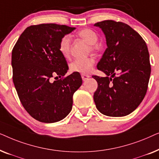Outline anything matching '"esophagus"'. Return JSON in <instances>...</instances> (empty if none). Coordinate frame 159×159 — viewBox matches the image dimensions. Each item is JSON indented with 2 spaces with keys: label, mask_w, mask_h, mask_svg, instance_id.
<instances>
[{
  "label": "esophagus",
  "mask_w": 159,
  "mask_h": 159,
  "mask_svg": "<svg viewBox=\"0 0 159 159\" xmlns=\"http://www.w3.org/2000/svg\"><path fill=\"white\" fill-rule=\"evenodd\" d=\"M82 80L83 81H85L86 80H88L89 77H90V76H89L88 75H85V74H82Z\"/></svg>",
  "instance_id": "1"
}]
</instances>
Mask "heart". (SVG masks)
Masks as SVG:
<instances>
[{
	"label": "heart",
	"instance_id": "1",
	"mask_svg": "<svg viewBox=\"0 0 159 159\" xmlns=\"http://www.w3.org/2000/svg\"><path fill=\"white\" fill-rule=\"evenodd\" d=\"M78 37L89 44L88 50L90 51H95L97 45L95 43L98 40V35L94 30L90 28H84L77 32ZM58 51L65 58H68L70 55L71 39L69 35L63 36L58 44ZM95 64V59L93 57L84 58H75L69 65L70 70L73 72L81 74H88L92 71Z\"/></svg>",
	"mask_w": 159,
	"mask_h": 159
}]
</instances>
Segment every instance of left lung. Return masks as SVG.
I'll return each mask as SVG.
<instances>
[{
	"label": "left lung",
	"instance_id": "1",
	"mask_svg": "<svg viewBox=\"0 0 159 159\" xmlns=\"http://www.w3.org/2000/svg\"><path fill=\"white\" fill-rule=\"evenodd\" d=\"M95 26L103 32L107 44L97 64L107 76H93L98 82L95 106L106 116H127L138 107L147 92L151 71L147 45L125 23L105 20Z\"/></svg>",
	"mask_w": 159,
	"mask_h": 159
}]
</instances>
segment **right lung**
<instances>
[{
    "mask_svg": "<svg viewBox=\"0 0 159 159\" xmlns=\"http://www.w3.org/2000/svg\"><path fill=\"white\" fill-rule=\"evenodd\" d=\"M74 30L56 24L30 26L12 50L13 82L19 100L28 114L41 122L64 119L72 108L74 93L82 83L79 72L64 77L69 66L58 51L62 37ZM56 75L61 79L51 82Z\"/></svg>",
    "mask_w": 159,
    "mask_h": 159,
    "instance_id": "1",
    "label": "right lung"
}]
</instances>
